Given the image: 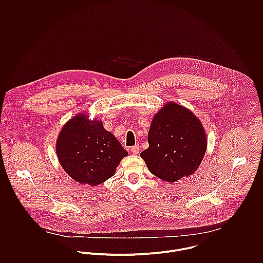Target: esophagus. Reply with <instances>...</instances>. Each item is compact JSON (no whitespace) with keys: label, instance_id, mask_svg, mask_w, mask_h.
Instances as JSON below:
<instances>
[{"label":"esophagus","instance_id":"esophagus-1","mask_svg":"<svg viewBox=\"0 0 263 263\" xmlns=\"http://www.w3.org/2000/svg\"><path fill=\"white\" fill-rule=\"evenodd\" d=\"M130 151H132V153H133V154L137 155V154L140 152V147H139V145H136V146L132 147V148H130Z\"/></svg>","mask_w":263,"mask_h":263}]
</instances>
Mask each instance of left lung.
<instances>
[{
    "instance_id": "obj_1",
    "label": "left lung",
    "mask_w": 263,
    "mask_h": 263,
    "mask_svg": "<svg viewBox=\"0 0 263 263\" xmlns=\"http://www.w3.org/2000/svg\"><path fill=\"white\" fill-rule=\"evenodd\" d=\"M149 148L141 153L152 174L175 182L193 174L206 150V135L199 119L189 109L169 102L153 117Z\"/></svg>"
}]
</instances>
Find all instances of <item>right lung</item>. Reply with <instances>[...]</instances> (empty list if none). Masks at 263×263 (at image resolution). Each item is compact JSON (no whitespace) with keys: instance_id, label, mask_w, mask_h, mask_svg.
Here are the masks:
<instances>
[{"instance_id":"obj_1","label":"right lung","mask_w":263,"mask_h":263,"mask_svg":"<svg viewBox=\"0 0 263 263\" xmlns=\"http://www.w3.org/2000/svg\"><path fill=\"white\" fill-rule=\"evenodd\" d=\"M55 150L64 170L77 182L92 186L112 177L121 159L127 156L102 122H91L87 114L81 113L63 126Z\"/></svg>"}]
</instances>
